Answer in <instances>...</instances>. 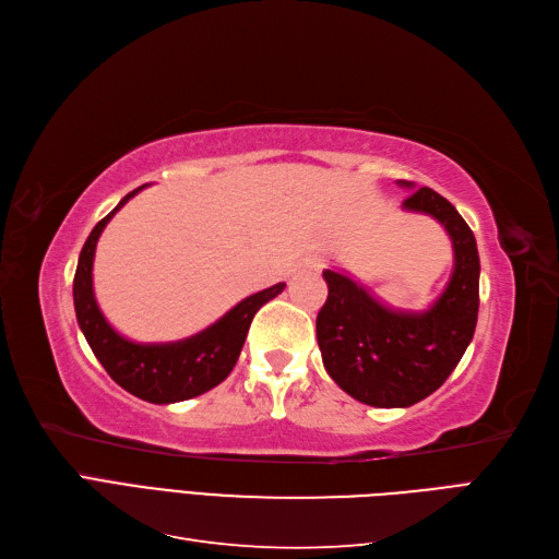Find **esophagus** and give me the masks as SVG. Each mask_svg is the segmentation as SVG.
<instances>
[{
    "label": "esophagus",
    "instance_id": "1",
    "mask_svg": "<svg viewBox=\"0 0 559 559\" xmlns=\"http://www.w3.org/2000/svg\"><path fill=\"white\" fill-rule=\"evenodd\" d=\"M300 270H321L324 267V259L321 257H306L300 263H298Z\"/></svg>",
    "mask_w": 559,
    "mask_h": 559
}]
</instances>
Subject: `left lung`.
<instances>
[{"label":"left lung","mask_w":559,"mask_h":559,"mask_svg":"<svg viewBox=\"0 0 559 559\" xmlns=\"http://www.w3.org/2000/svg\"><path fill=\"white\" fill-rule=\"evenodd\" d=\"M415 189L411 181H399ZM403 210L433 216L454 251L452 277L429 310L382 306L359 282L324 270L329 298L317 314V343L333 382L366 405L408 408L441 386L464 357L478 321L480 259L476 238L450 202L433 189L403 200Z\"/></svg>","instance_id":"left-lung-1"}]
</instances>
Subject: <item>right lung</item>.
<instances>
[{
    "label": "right lung",
    "mask_w": 559,
    "mask_h": 559,
    "mask_svg": "<svg viewBox=\"0 0 559 559\" xmlns=\"http://www.w3.org/2000/svg\"><path fill=\"white\" fill-rule=\"evenodd\" d=\"M144 186L128 193L116 210H111L103 222H99L86 245L81 249L76 275H74V310L76 321L86 335V341L105 366L107 373L116 384H121L132 396L144 399L148 403H177L210 392L212 386L222 384L245 345V337L253 314H257L267 300H273L284 292V282L270 286L259 294H253L238 306L228 310L222 319L214 321L212 326L200 331L186 341L160 343V345H142L132 343L121 333H116L103 310L97 308L93 294V259L99 235H103L109 218L121 210L126 202L140 193Z\"/></svg>",
    "instance_id": "obj_1"
}]
</instances>
